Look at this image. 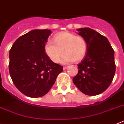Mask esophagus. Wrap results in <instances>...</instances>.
<instances>
[{
    "mask_svg": "<svg viewBox=\"0 0 124 124\" xmlns=\"http://www.w3.org/2000/svg\"><path fill=\"white\" fill-rule=\"evenodd\" d=\"M68 68V66H64V67H63V70H66Z\"/></svg>",
    "mask_w": 124,
    "mask_h": 124,
    "instance_id": "1",
    "label": "esophagus"
}]
</instances>
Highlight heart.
Segmentation results:
<instances>
[{
  "mask_svg": "<svg viewBox=\"0 0 124 124\" xmlns=\"http://www.w3.org/2000/svg\"><path fill=\"white\" fill-rule=\"evenodd\" d=\"M53 42H47L44 50L54 63H58L63 53L65 54L61 61L64 63L72 61L79 62L85 56L87 42L82 36H76L70 32H61L54 36Z\"/></svg>",
  "mask_w": 124,
  "mask_h": 124,
  "instance_id": "b5f03b06",
  "label": "heart"
}]
</instances>
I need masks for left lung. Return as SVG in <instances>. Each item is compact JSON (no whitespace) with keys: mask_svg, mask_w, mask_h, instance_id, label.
<instances>
[{"mask_svg":"<svg viewBox=\"0 0 124 124\" xmlns=\"http://www.w3.org/2000/svg\"><path fill=\"white\" fill-rule=\"evenodd\" d=\"M87 42V52L78 64V74L72 79L78 89L85 95L95 96L106 90L116 72L114 51L106 37L89 28L78 29Z\"/></svg>","mask_w":124,"mask_h":124,"instance_id":"left-lung-1","label":"left lung"}]
</instances>
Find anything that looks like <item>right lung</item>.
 I'll list each match as a JSON object with an SVG mask.
<instances>
[{"mask_svg": "<svg viewBox=\"0 0 124 124\" xmlns=\"http://www.w3.org/2000/svg\"><path fill=\"white\" fill-rule=\"evenodd\" d=\"M51 33L48 29L32 30L16 40L10 50V77L15 87L29 97L46 95L63 70L44 50Z\"/></svg>", "mask_w": 124, "mask_h": 124, "instance_id": "obj_1", "label": "right lung"}]
</instances>
